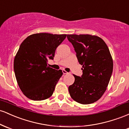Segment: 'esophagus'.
<instances>
[{
	"mask_svg": "<svg viewBox=\"0 0 129 129\" xmlns=\"http://www.w3.org/2000/svg\"><path fill=\"white\" fill-rule=\"evenodd\" d=\"M62 72H63V74H69V72H66V71L65 70H62Z\"/></svg>",
	"mask_w": 129,
	"mask_h": 129,
	"instance_id": "esophagus-1",
	"label": "esophagus"
}]
</instances>
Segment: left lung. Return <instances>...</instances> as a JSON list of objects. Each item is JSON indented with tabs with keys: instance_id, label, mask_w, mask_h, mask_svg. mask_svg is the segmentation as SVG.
Returning <instances> with one entry per match:
<instances>
[{
	"instance_id": "8db88e82",
	"label": "left lung",
	"mask_w": 129,
	"mask_h": 129,
	"mask_svg": "<svg viewBox=\"0 0 129 129\" xmlns=\"http://www.w3.org/2000/svg\"><path fill=\"white\" fill-rule=\"evenodd\" d=\"M82 66V76L73 75L69 87L71 98L77 103L89 104L100 100L106 91L113 72V59L101 38L90 35H67Z\"/></svg>"
}]
</instances>
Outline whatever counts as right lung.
Masks as SVG:
<instances>
[{"mask_svg":"<svg viewBox=\"0 0 129 129\" xmlns=\"http://www.w3.org/2000/svg\"><path fill=\"white\" fill-rule=\"evenodd\" d=\"M66 36L36 33L20 44L14 57V70L19 88L28 98L42 101L53 94L63 73L48 66V59H53L56 48Z\"/></svg>","mask_w":129,"mask_h":129,"instance_id":"right-lung-1","label":"right lung"}]
</instances>
